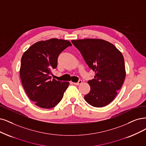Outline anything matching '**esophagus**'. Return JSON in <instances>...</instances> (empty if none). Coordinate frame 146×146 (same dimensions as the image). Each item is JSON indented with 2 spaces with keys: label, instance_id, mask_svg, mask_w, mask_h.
Returning <instances> with one entry per match:
<instances>
[{
  "label": "esophagus",
  "instance_id": "esophagus-1",
  "mask_svg": "<svg viewBox=\"0 0 146 146\" xmlns=\"http://www.w3.org/2000/svg\"><path fill=\"white\" fill-rule=\"evenodd\" d=\"M82 82V80H79V81H78V82H74L73 84H74L75 85H80V84H81Z\"/></svg>",
  "mask_w": 146,
  "mask_h": 146
}]
</instances>
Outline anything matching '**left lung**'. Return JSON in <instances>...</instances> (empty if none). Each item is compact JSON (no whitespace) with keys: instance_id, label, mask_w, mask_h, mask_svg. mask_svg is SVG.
<instances>
[{"instance_id":"obj_1","label":"left lung","mask_w":146,"mask_h":146,"mask_svg":"<svg viewBox=\"0 0 146 146\" xmlns=\"http://www.w3.org/2000/svg\"><path fill=\"white\" fill-rule=\"evenodd\" d=\"M82 54L85 62L95 72L94 78L88 81L90 91L85 101L94 107H103L115 99L126 76L122 53L111 42L101 39L72 41Z\"/></svg>"}]
</instances>
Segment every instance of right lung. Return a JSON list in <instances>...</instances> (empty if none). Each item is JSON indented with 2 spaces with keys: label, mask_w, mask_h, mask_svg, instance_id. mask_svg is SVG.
Here are the masks:
<instances>
[{
  "label": "right lung",
  "mask_w": 146,
  "mask_h": 146,
  "mask_svg": "<svg viewBox=\"0 0 146 146\" xmlns=\"http://www.w3.org/2000/svg\"><path fill=\"white\" fill-rule=\"evenodd\" d=\"M72 46L68 41L52 38L35 43L23 53L21 81L29 98L36 106L52 108L62 99L69 82L52 79V70L57 67L59 54Z\"/></svg>",
  "instance_id": "1"
}]
</instances>
